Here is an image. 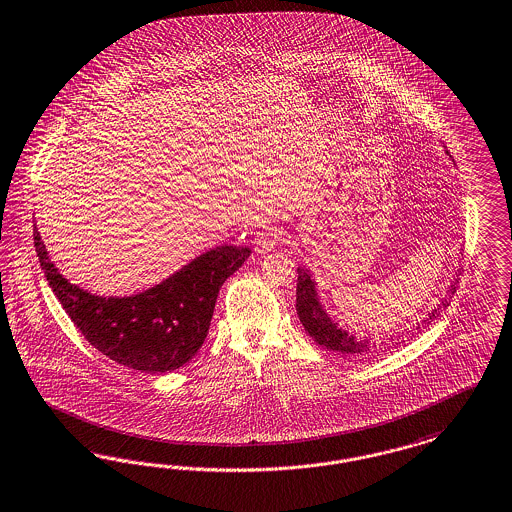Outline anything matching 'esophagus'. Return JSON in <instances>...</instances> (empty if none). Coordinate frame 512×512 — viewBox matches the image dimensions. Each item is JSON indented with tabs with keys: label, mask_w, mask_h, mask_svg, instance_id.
Returning <instances> with one entry per match:
<instances>
[{
	"label": "esophagus",
	"mask_w": 512,
	"mask_h": 512,
	"mask_svg": "<svg viewBox=\"0 0 512 512\" xmlns=\"http://www.w3.org/2000/svg\"><path fill=\"white\" fill-rule=\"evenodd\" d=\"M280 242H282V230L266 228L265 232H259V236L255 238V249H257V253L265 255V253H270L274 247L280 246Z\"/></svg>",
	"instance_id": "esophagus-1"
}]
</instances>
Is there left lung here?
I'll list each match as a JSON object with an SVG mask.
<instances>
[{
    "instance_id": "8db88e82",
    "label": "left lung",
    "mask_w": 512,
    "mask_h": 512,
    "mask_svg": "<svg viewBox=\"0 0 512 512\" xmlns=\"http://www.w3.org/2000/svg\"><path fill=\"white\" fill-rule=\"evenodd\" d=\"M297 314L301 324L305 326L308 335L322 347L339 352L343 356L350 358H366L375 352H379L381 345L371 343L368 337L364 339H356L354 335H350L347 329L341 328L337 322L331 320L324 305L320 303L318 291H316V282L310 276V270L305 266L297 268ZM455 287L451 284L448 293H453ZM448 305V299H442L440 305L429 312V316L421 322L423 326H429L430 322L436 318V314L442 308ZM421 324H417V329L421 328Z\"/></svg>"
}]
</instances>
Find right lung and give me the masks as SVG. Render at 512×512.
Segmentation results:
<instances>
[{"mask_svg": "<svg viewBox=\"0 0 512 512\" xmlns=\"http://www.w3.org/2000/svg\"><path fill=\"white\" fill-rule=\"evenodd\" d=\"M34 246L49 287L89 345L144 373H167L192 360L204 345L219 289L251 253L249 247H213L143 293L99 297L62 276L36 225Z\"/></svg>", "mask_w": 512, "mask_h": 512, "instance_id": "add662e5", "label": "right lung"}]
</instances>
